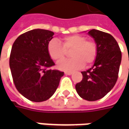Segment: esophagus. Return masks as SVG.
Here are the masks:
<instances>
[{
  "label": "esophagus",
  "mask_w": 129,
  "mask_h": 129,
  "mask_svg": "<svg viewBox=\"0 0 129 129\" xmlns=\"http://www.w3.org/2000/svg\"><path fill=\"white\" fill-rule=\"evenodd\" d=\"M73 74L72 72H65V75H71Z\"/></svg>",
  "instance_id": "esophagus-1"
}]
</instances>
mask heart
Segmentation results:
<instances>
[{
    "label": "heart",
    "instance_id": "heart-1",
    "mask_svg": "<svg viewBox=\"0 0 129 129\" xmlns=\"http://www.w3.org/2000/svg\"><path fill=\"white\" fill-rule=\"evenodd\" d=\"M47 50L50 58L59 61L64 58L67 51H70V59L61 60L57 63L58 69L63 71H75L95 61L97 55V44L92 41H87L82 35L74 34L62 39V44L58 40L53 39L48 43Z\"/></svg>",
    "mask_w": 129,
    "mask_h": 129
}]
</instances>
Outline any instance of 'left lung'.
<instances>
[{
	"mask_svg": "<svg viewBox=\"0 0 129 129\" xmlns=\"http://www.w3.org/2000/svg\"><path fill=\"white\" fill-rule=\"evenodd\" d=\"M88 34L97 44V58L92 67L81 72L83 79L76 84L75 88L84 100L96 101L110 92L116 83L122 52L116 40L110 34L95 29Z\"/></svg>",
	"mask_w": 129,
	"mask_h": 129,
	"instance_id": "1",
	"label": "left lung"
}]
</instances>
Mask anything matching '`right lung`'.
Instances as JSON below:
<instances>
[{
  "instance_id": "obj_1",
  "label": "right lung",
  "mask_w": 129,
  "mask_h": 129,
  "mask_svg": "<svg viewBox=\"0 0 129 129\" xmlns=\"http://www.w3.org/2000/svg\"><path fill=\"white\" fill-rule=\"evenodd\" d=\"M54 32L34 29L16 39L11 50L10 67L16 89L27 100L41 102L50 98L63 72L50 70L54 63L47 46Z\"/></svg>"
}]
</instances>
